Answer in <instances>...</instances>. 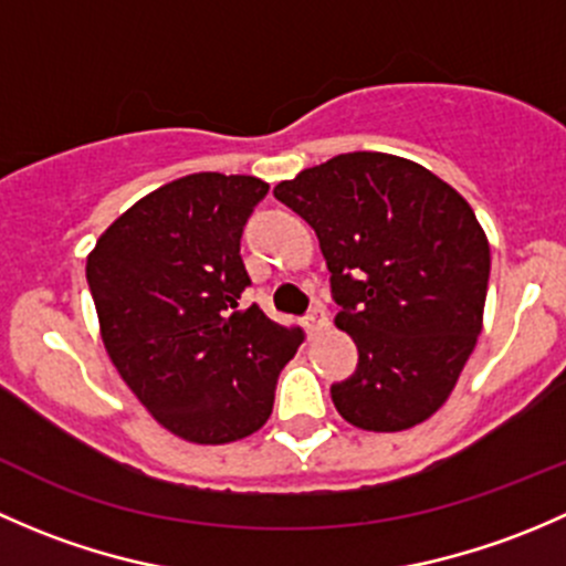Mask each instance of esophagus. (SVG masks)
<instances>
[{"label": "esophagus", "instance_id": "esophagus-1", "mask_svg": "<svg viewBox=\"0 0 566 566\" xmlns=\"http://www.w3.org/2000/svg\"><path fill=\"white\" fill-rule=\"evenodd\" d=\"M326 324H329V316H326V311H324V307H322V305L311 307V313H307V316H305L307 335H311V337H316L318 332H322Z\"/></svg>", "mask_w": 566, "mask_h": 566}]
</instances>
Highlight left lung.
<instances>
[{
	"label": "left lung",
	"mask_w": 566,
	"mask_h": 566,
	"mask_svg": "<svg viewBox=\"0 0 566 566\" xmlns=\"http://www.w3.org/2000/svg\"><path fill=\"white\" fill-rule=\"evenodd\" d=\"M275 198L316 231L335 324L357 343V373L332 384L340 417L373 433L433 417L482 332L491 248L469 201L387 153L332 157Z\"/></svg>",
	"instance_id": "obj_1"
}]
</instances>
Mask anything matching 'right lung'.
<instances>
[{
    "mask_svg": "<svg viewBox=\"0 0 566 566\" xmlns=\"http://www.w3.org/2000/svg\"><path fill=\"white\" fill-rule=\"evenodd\" d=\"M270 185L188 174L133 203L86 255L101 337L157 422L193 444H229L270 419L283 365L305 340L240 311V240Z\"/></svg>",
    "mask_w": 566,
    "mask_h": 566,
    "instance_id": "obj_1",
    "label": "right lung"
}]
</instances>
